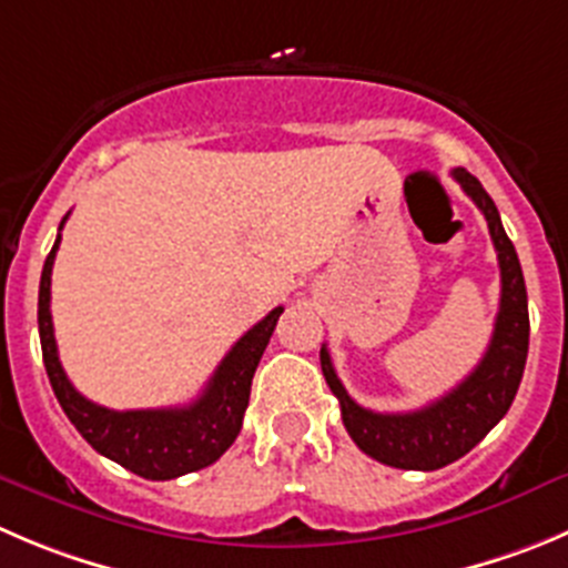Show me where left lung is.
Here are the masks:
<instances>
[{
    "label": "left lung",
    "instance_id": "left-lung-1",
    "mask_svg": "<svg viewBox=\"0 0 568 568\" xmlns=\"http://www.w3.org/2000/svg\"><path fill=\"white\" fill-rule=\"evenodd\" d=\"M452 178L463 192L477 203L488 220L490 240L499 256L501 298L494 323V337L477 368L446 396L413 413H374L348 396L337 379L328 348H321V368L326 385L339 402L343 424L351 440L374 460L407 471H435L460 460L477 446L510 409L521 385L527 345H530V312H527V287L516 247L501 229L499 212L483 183L466 170H452Z\"/></svg>",
    "mask_w": 568,
    "mask_h": 568
}]
</instances>
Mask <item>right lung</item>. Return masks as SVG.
I'll list each match as a JSON object with an SVG mask.
<instances>
[{"instance_id": "obj_1", "label": "right lung", "mask_w": 568, "mask_h": 568, "mask_svg": "<svg viewBox=\"0 0 568 568\" xmlns=\"http://www.w3.org/2000/svg\"><path fill=\"white\" fill-rule=\"evenodd\" d=\"M67 217H63V223H67ZM58 245H61V234H58L44 270H41L38 334H41V351H44V368L50 376V385L74 429L91 443V449L144 479H175L220 460L240 435L242 415H245L247 398H251L253 374H256L258 359H262L264 348L273 337V328L284 306H275L264 321H258L251 332L236 339L234 348L225 354V359L220 362L214 376L209 379L206 390L200 393L192 404L164 409H122L119 413V409L100 407V404L80 396L69 382L67 371H63L61 356H58L50 312L52 264H55Z\"/></svg>"}]
</instances>
